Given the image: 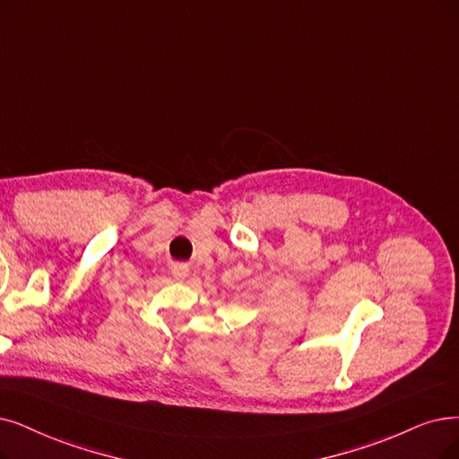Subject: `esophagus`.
<instances>
[{"label": "esophagus", "instance_id": "obj_1", "mask_svg": "<svg viewBox=\"0 0 459 459\" xmlns=\"http://www.w3.org/2000/svg\"><path fill=\"white\" fill-rule=\"evenodd\" d=\"M171 273H173V277H175V279H178V281H185V279L188 277V267H186V265H182V264H178V265H173Z\"/></svg>", "mask_w": 459, "mask_h": 459}]
</instances>
